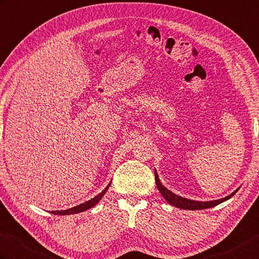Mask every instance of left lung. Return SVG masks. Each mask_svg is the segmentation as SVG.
<instances>
[{"mask_svg":"<svg viewBox=\"0 0 259 259\" xmlns=\"http://www.w3.org/2000/svg\"><path fill=\"white\" fill-rule=\"evenodd\" d=\"M154 176H155V184H157V188L160 191V193L162 194L165 200L169 202V204L171 205L179 207V208H182V209H204V208H209V207H213L216 206L218 204L220 203H223L224 201L228 200V198H231L234 194L236 193L235 192H233L231 195H228L224 198H221V200H215V201H208V202H197V201H191L188 200V198H184L182 196H179L177 194H174L173 192L167 190L164 185H162V183L160 182V179L158 177V173L157 171H154Z\"/></svg>","mask_w":259,"mask_h":259,"instance_id":"obj_1","label":"left lung"}]
</instances>
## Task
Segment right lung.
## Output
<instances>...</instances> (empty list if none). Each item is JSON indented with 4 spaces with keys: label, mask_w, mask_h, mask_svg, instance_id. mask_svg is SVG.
Wrapping results in <instances>:
<instances>
[{
    "label": "right lung",
    "mask_w": 259,
    "mask_h": 259,
    "mask_svg": "<svg viewBox=\"0 0 259 259\" xmlns=\"http://www.w3.org/2000/svg\"><path fill=\"white\" fill-rule=\"evenodd\" d=\"M109 186H110V184L108 185L107 188H106L104 191H102L101 193H99L97 196H95L94 198H92V200H89V201H87V202H85V203L80 204V205H77V206H75V207H71V208H68V209H64V211H53L52 213H53V214H57V215H70V214L80 213V212L86 211V209L92 208L93 206H95L96 204H97V203L101 200V197L105 195L106 191L108 190V188H109Z\"/></svg>",
    "instance_id": "add662e5"
}]
</instances>
